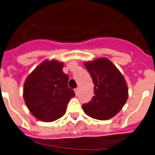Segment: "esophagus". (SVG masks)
Listing matches in <instances>:
<instances>
[{
    "label": "esophagus",
    "instance_id": "esophagus-1",
    "mask_svg": "<svg viewBox=\"0 0 155 155\" xmlns=\"http://www.w3.org/2000/svg\"><path fill=\"white\" fill-rule=\"evenodd\" d=\"M74 93H75V94L78 95V94H79V88H76V89H74Z\"/></svg>",
    "mask_w": 155,
    "mask_h": 155
}]
</instances>
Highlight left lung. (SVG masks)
<instances>
[{"label": "left lung", "mask_w": 155, "mask_h": 155, "mask_svg": "<svg viewBox=\"0 0 155 155\" xmlns=\"http://www.w3.org/2000/svg\"><path fill=\"white\" fill-rule=\"evenodd\" d=\"M91 75L94 94L89 103L82 105L84 113L98 120H107L124 106L128 98L126 81L118 70L107 58H98L84 64Z\"/></svg>", "instance_id": "left-lung-1"}]
</instances>
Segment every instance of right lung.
Here are the masks:
<instances>
[{"label":"right lung","mask_w":155,"mask_h":155,"mask_svg":"<svg viewBox=\"0 0 155 155\" xmlns=\"http://www.w3.org/2000/svg\"><path fill=\"white\" fill-rule=\"evenodd\" d=\"M62 67L63 63L57 61H45L25 81V104L40 121H53L61 117L70 99L75 96L68 87L69 76Z\"/></svg>","instance_id":"1"}]
</instances>
